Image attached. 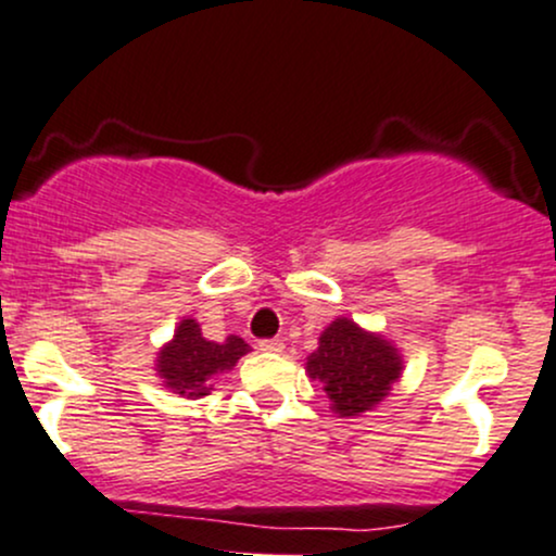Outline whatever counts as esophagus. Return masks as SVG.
<instances>
[{"mask_svg": "<svg viewBox=\"0 0 556 556\" xmlns=\"http://www.w3.org/2000/svg\"><path fill=\"white\" fill-rule=\"evenodd\" d=\"M258 349L261 352H271V354H279L285 349V343L279 341V338H266V341H258Z\"/></svg>", "mask_w": 556, "mask_h": 556, "instance_id": "obj_1", "label": "esophagus"}]
</instances>
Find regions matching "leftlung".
Here are the masks:
<instances>
[{"instance_id": "1", "label": "left lung", "mask_w": 556, "mask_h": 556, "mask_svg": "<svg viewBox=\"0 0 556 556\" xmlns=\"http://www.w3.org/2000/svg\"><path fill=\"white\" fill-rule=\"evenodd\" d=\"M402 370L400 349L349 317L332 319L319 336L317 352L306 356L308 378L323 383L338 418H356L381 405Z\"/></svg>"}]
</instances>
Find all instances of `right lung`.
<instances>
[{
	"instance_id": "1",
	"label": "right lung",
	"mask_w": 556,
	"mask_h": 556,
	"mask_svg": "<svg viewBox=\"0 0 556 556\" xmlns=\"http://www.w3.org/2000/svg\"><path fill=\"white\" fill-rule=\"evenodd\" d=\"M250 352L239 336L226 341H207L194 317H184L175 327L173 338L156 352L154 370L165 389L184 400H200L213 391L220 372L233 370L239 359Z\"/></svg>"
}]
</instances>
